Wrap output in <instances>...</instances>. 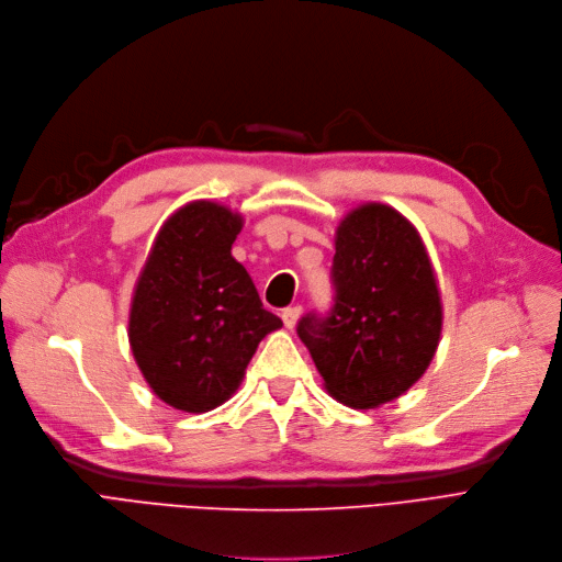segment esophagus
Returning a JSON list of instances; mask_svg holds the SVG:
<instances>
[{"label":"esophagus","instance_id":"esophagus-1","mask_svg":"<svg viewBox=\"0 0 562 562\" xmlns=\"http://www.w3.org/2000/svg\"><path fill=\"white\" fill-rule=\"evenodd\" d=\"M299 316H301V307H299V305L282 310V322H284V326H286V328H294V326H296V322H299Z\"/></svg>","mask_w":562,"mask_h":562}]
</instances>
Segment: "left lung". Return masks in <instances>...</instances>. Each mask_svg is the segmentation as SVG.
Here are the masks:
<instances>
[{
  "mask_svg": "<svg viewBox=\"0 0 562 562\" xmlns=\"http://www.w3.org/2000/svg\"><path fill=\"white\" fill-rule=\"evenodd\" d=\"M333 282L330 314L305 316L299 335L333 400L379 408L418 383L441 341V291L420 232L387 204L351 209L335 229Z\"/></svg>",
  "mask_w": 562,
  "mask_h": 562,
  "instance_id": "1",
  "label": "left lung"
}]
</instances>
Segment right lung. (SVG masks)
<instances>
[{
    "label": "right lung",
    "instance_id": "obj_1",
    "mask_svg": "<svg viewBox=\"0 0 562 562\" xmlns=\"http://www.w3.org/2000/svg\"><path fill=\"white\" fill-rule=\"evenodd\" d=\"M243 215L194 200L158 229L137 276L128 341L154 395L186 413L225 404L259 341L282 326L232 257Z\"/></svg>",
    "mask_w": 562,
    "mask_h": 562
}]
</instances>
